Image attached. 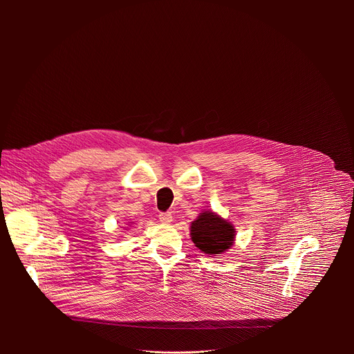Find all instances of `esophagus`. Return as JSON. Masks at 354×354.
Listing matches in <instances>:
<instances>
[{"instance_id": "1", "label": "esophagus", "mask_w": 354, "mask_h": 354, "mask_svg": "<svg viewBox=\"0 0 354 354\" xmlns=\"http://www.w3.org/2000/svg\"><path fill=\"white\" fill-rule=\"evenodd\" d=\"M159 221L162 223H170L173 221V216H171V212H160L159 214Z\"/></svg>"}]
</instances>
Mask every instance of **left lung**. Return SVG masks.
<instances>
[{"label":"left lung","instance_id":"left-lung-1","mask_svg":"<svg viewBox=\"0 0 354 354\" xmlns=\"http://www.w3.org/2000/svg\"><path fill=\"white\" fill-rule=\"evenodd\" d=\"M191 236L195 245L208 254L227 251L234 241V227L211 211H204L192 222Z\"/></svg>","mask_w":354,"mask_h":354}]
</instances>
